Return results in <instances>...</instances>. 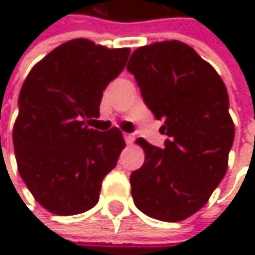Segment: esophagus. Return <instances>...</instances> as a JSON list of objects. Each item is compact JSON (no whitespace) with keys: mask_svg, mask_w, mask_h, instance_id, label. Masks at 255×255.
<instances>
[{"mask_svg":"<svg viewBox=\"0 0 255 255\" xmlns=\"http://www.w3.org/2000/svg\"><path fill=\"white\" fill-rule=\"evenodd\" d=\"M124 138H126V141H127V144H131V143L134 141V137H132L131 134H127V132L124 134Z\"/></svg>","mask_w":255,"mask_h":255,"instance_id":"obj_1","label":"esophagus"}]
</instances>
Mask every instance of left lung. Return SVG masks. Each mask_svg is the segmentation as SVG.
<instances>
[{"label":"left lung","instance_id":"obj_1","mask_svg":"<svg viewBox=\"0 0 255 255\" xmlns=\"http://www.w3.org/2000/svg\"><path fill=\"white\" fill-rule=\"evenodd\" d=\"M127 69L168 135L164 149L135 140L144 162L129 176L134 204L152 219L181 222L208 202L228 171L235 126L226 85L190 45L176 39L137 48Z\"/></svg>","mask_w":255,"mask_h":255}]
</instances>
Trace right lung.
Instances as JSON below:
<instances>
[{"instance_id":"1","label":"right lung","mask_w":255,"mask_h":255,"mask_svg":"<svg viewBox=\"0 0 255 255\" xmlns=\"http://www.w3.org/2000/svg\"><path fill=\"white\" fill-rule=\"evenodd\" d=\"M129 48H108L90 39L68 41L26 77L13 128L17 170L47 211L75 216L99 202L102 181L126 147L123 132L88 128L99 118L103 90L118 77Z\"/></svg>"}]
</instances>
